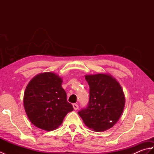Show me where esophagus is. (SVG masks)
Returning <instances> with one entry per match:
<instances>
[{
  "label": "esophagus",
  "mask_w": 154,
  "mask_h": 154,
  "mask_svg": "<svg viewBox=\"0 0 154 154\" xmlns=\"http://www.w3.org/2000/svg\"><path fill=\"white\" fill-rule=\"evenodd\" d=\"M73 109L75 110H77L78 109H79V106H78L77 104H73Z\"/></svg>",
  "instance_id": "obj_1"
}]
</instances>
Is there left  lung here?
<instances>
[{
    "label": "left lung",
    "mask_w": 154,
    "mask_h": 154,
    "mask_svg": "<svg viewBox=\"0 0 154 154\" xmlns=\"http://www.w3.org/2000/svg\"><path fill=\"white\" fill-rule=\"evenodd\" d=\"M89 85V100L78 112L85 124L95 132L110 128L123 112L125 97L120 85L112 75L104 73L87 75Z\"/></svg>",
    "instance_id": "left-lung-1"
}]
</instances>
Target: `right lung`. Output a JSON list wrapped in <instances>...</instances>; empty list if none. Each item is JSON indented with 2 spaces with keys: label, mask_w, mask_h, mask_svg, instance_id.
<instances>
[{
  "label": "right lung",
  "mask_w": 154,
  "mask_h": 154,
  "mask_svg": "<svg viewBox=\"0 0 154 154\" xmlns=\"http://www.w3.org/2000/svg\"><path fill=\"white\" fill-rule=\"evenodd\" d=\"M62 82L57 75L46 72L37 75L26 88L24 109L30 122L39 128L46 131L56 129L67 114L73 110Z\"/></svg>",
  "instance_id": "add662e5"
}]
</instances>
